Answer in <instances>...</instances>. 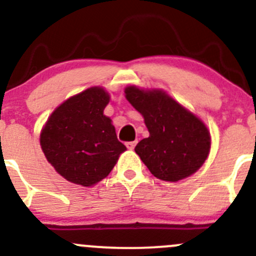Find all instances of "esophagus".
I'll return each instance as SVG.
<instances>
[{
    "label": "esophagus",
    "mask_w": 256,
    "mask_h": 256,
    "mask_svg": "<svg viewBox=\"0 0 256 256\" xmlns=\"http://www.w3.org/2000/svg\"><path fill=\"white\" fill-rule=\"evenodd\" d=\"M126 147H128V150H134L135 148V144H136V141H128V142H126Z\"/></svg>",
    "instance_id": "esophagus-1"
}]
</instances>
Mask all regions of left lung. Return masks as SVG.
Listing matches in <instances>:
<instances>
[{
    "label": "left lung",
    "mask_w": 256,
    "mask_h": 256,
    "mask_svg": "<svg viewBox=\"0 0 256 256\" xmlns=\"http://www.w3.org/2000/svg\"><path fill=\"white\" fill-rule=\"evenodd\" d=\"M125 94L150 132L135 147L150 172L177 182L200 170L210 150V135L202 120L162 90L128 86Z\"/></svg>",
    "instance_id": "obj_1"
}]
</instances>
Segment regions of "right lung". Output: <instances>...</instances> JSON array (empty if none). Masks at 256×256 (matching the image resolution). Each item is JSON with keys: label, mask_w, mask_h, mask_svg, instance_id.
<instances>
[{"label": "right lung", "mask_w": 256, "mask_h": 256, "mask_svg": "<svg viewBox=\"0 0 256 256\" xmlns=\"http://www.w3.org/2000/svg\"><path fill=\"white\" fill-rule=\"evenodd\" d=\"M110 96L92 86L59 105L40 132L46 158L60 176L90 187L112 172L126 146L104 115Z\"/></svg>", "instance_id": "right-lung-1"}]
</instances>
